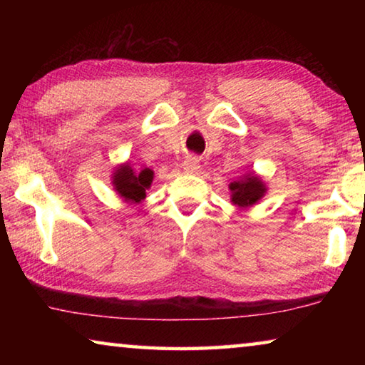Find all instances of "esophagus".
I'll return each mask as SVG.
<instances>
[{"mask_svg": "<svg viewBox=\"0 0 365 365\" xmlns=\"http://www.w3.org/2000/svg\"><path fill=\"white\" fill-rule=\"evenodd\" d=\"M197 169H200V160L196 158H188L183 163V170L187 172V174H195Z\"/></svg>", "mask_w": 365, "mask_h": 365, "instance_id": "esophagus-1", "label": "esophagus"}]
</instances>
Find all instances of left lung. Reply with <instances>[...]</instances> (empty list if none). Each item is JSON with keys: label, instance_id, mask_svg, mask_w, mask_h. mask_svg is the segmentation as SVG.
Masks as SVG:
<instances>
[{"label": "left lung", "instance_id": "1", "mask_svg": "<svg viewBox=\"0 0 365 365\" xmlns=\"http://www.w3.org/2000/svg\"><path fill=\"white\" fill-rule=\"evenodd\" d=\"M228 188L232 191V202L238 207H250L256 205L267 191L265 183L256 174H248L242 180L232 182Z\"/></svg>", "mask_w": 365, "mask_h": 365}]
</instances>
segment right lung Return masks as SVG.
I'll return each instance as SVG.
<instances>
[{"mask_svg": "<svg viewBox=\"0 0 365 365\" xmlns=\"http://www.w3.org/2000/svg\"><path fill=\"white\" fill-rule=\"evenodd\" d=\"M154 172L151 169H132L130 164H122L114 170L113 185L114 190L127 202H140L145 200L146 190L151 187Z\"/></svg>", "mask_w": 365, "mask_h": 365, "instance_id": "obj_1", "label": "right lung"}]
</instances>
